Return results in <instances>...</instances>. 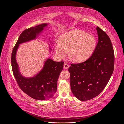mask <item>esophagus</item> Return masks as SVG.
<instances>
[{"instance_id": "34e87169", "label": "esophagus", "mask_w": 124, "mask_h": 124, "mask_svg": "<svg viewBox=\"0 0 124 124\" xmlns=\"http://www.w3.org/2000/svg\"><path fill=\"white\" fill-rule=\"evenodd\" d=\"M69 65L68 64H67V63H65V64H64V68L65 69H67L69 68Z\"/></svg>"}]
</instances>
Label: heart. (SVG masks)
<instances>
[{
    "label": "heart",
    "instance_id": "1",
    "mask_svg": "<svg viewBox=\"0 0 124 124\" xmlns=\"http://www.w3.org/2000/svg\"><path fill=\"white\" fill-rule=\"evenodd\" d=\"M96 45L95 37L78 30H72L61 35L55 50L60 58L68 54L74 62H81L88 59L93 54Z\"/></svg>",
    "mask_w": 124,
    "mask_h": 124
}]
</instances>
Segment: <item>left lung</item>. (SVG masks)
I'll list each match as a JSON object with an SVG mask.
<instances>
[{"mask_svg":"<svg viewBox=\"0 0 124 124\" xmlns=\"http://www.w3.org/2000/svg\"><path fill=\"white\" fill-rule=\"evenodd\" d=\"M98 41L92 56L86 61L71 64L70 85L73 95L81 101L92 99L107 86L113 73L114 52L108 34L96 27Z\"/></svg>","mask_w":124,"mask_h":124,"instance_id":"8db88e82","label":"left lung"}]
</instances>
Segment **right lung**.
<instances>
[{
  "mask_svg": "<svg viewBox=\"0 0 124 124\" xmlns=\"http://www.w3.org/2000/svg\"><path fill=\"white\" fill-rule=\"evenodd\" d=\"M47 25L42 24L23 31L13 48L11 56L12 70L19 87L31 97L38 100L50 99L55 93L57 80L63 70L64 62L48 59L42 70L34 77L28 78L23 77L19 73L16 54L19 44L34 39Z\"/></svg>",
  "mask_w": 124,
  "mask_h": 124,
  "instance_id": "right-lung-1",
  "label": "right lung"
}]
</instances>
